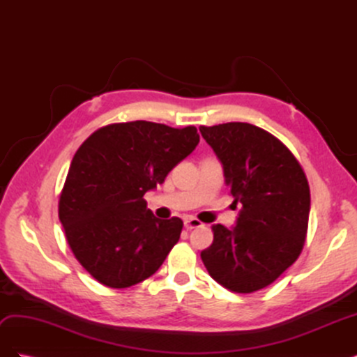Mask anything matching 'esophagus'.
Returning <instances> with one entry per match:
<instances>
[{
	"label": "esophagus",
	"instance_id": "1",
	"mask_svg": "<svg viewBox=\"0 0 357 357\" xmlns=\"http://www.w3.org/2000/svg\"><path fill=\"white\" fill-rule=\"evenodd\" d=\"M185 226L186 229H195V228H201V226H204V223L195 218H188L185 219Z\"/></svg>",
	"mask_w": 357,
	"mask_h": 357
}]
</instances>
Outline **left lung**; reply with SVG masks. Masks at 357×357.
<instances>
[{"label": "left lung", "instance_id": "left-lung-1", "mask_svg": "<svg viewBox=\"0 0 357 357\" xmlns=\"http://www.w3.org/2000/svg\"><path fill=\"white\" fill-rule=\"evenodd\" d=\"M199 131L223 164L234 202L241 204L235 228L211 226L213 244L201 259L219 284L252 294L275 282L304 248L308 180L295 155L262 128L229 122Z\"/></svg>", "mask_w": 357, "mask_h": 357}]
</instances>
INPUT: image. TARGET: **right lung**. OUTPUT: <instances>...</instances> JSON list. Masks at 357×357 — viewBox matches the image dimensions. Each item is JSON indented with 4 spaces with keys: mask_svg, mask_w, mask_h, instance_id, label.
<instances>
[{
    "mask_svg": "<svg viewBox=\"0 0 357 357\" xmlns=\"http://www.w3.org/2000/svg\"><path fill=\"white\" fill-rule=\"evenodd\" d=\"M199 143L195 126L135 121L102 126L75 152L59 197V220L80 265L107 287L153 275L180 238L183 220H160L144 193Z\"/></svg>",
    "mask_w": 357,
    "mask_h": 357,
    "instance_id": "right-lung-1",
    "label": "right lung"
}]
</instances>
